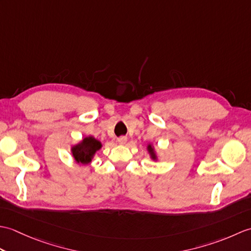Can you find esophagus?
<instances>
[{
	"label": "esophagus",
	"mask_w": 251,
	"mask_h": 251,
	"mask_svg": "<svg viewBox=\"0 0 251 251\" xmlns=\"http://www.w3.org/2000/svg\"><path fill=\"white\" fill-rule=\"evenodd\" d=\"M117 142H119L120 145H125V143L127 142V138L124 137V136H122V137L119 138V139H117Z\"/></svg>",
	"instance_id": "esophagus-1"
}]
</instances>
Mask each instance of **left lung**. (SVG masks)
Wrapping results in <instances>:
<instances>
[{
    "label": "left lung",
    "instance_id": "left-lung-1",
    "mask_svg": "<svg viewBox=\"0 0 251 251\" xmlns=\"http://www.w3.org/2000/svg\"><path fill=\"white\" fill-rule=\"evenodd\" d=\"M147 150H148L149 155H150V158L153 159V161H157L158 159L157 152L155 150V147H154L152 143H149V145L147 146Z\"/></svg>",
    "mask_w": 251,
    "mask_h": 251
}]
</instances>
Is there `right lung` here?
<instances>
[{"label": "right lung", "instance_id": "right-lung-1", "mask_svg": "<svg viewBox=\"0 0 251 251\" xmlns=\"http://www.w3.org/2000/svg\"><path fill=\"white\" fill-rule=\"evenodd\" d=\"M101 148H102V143L98 139L93 136H87L71 147V154L76 164L88 165L92 163L96 153Z\"/></svg>", "mask_w": 251, "mask_h": 251}]
</instances>
